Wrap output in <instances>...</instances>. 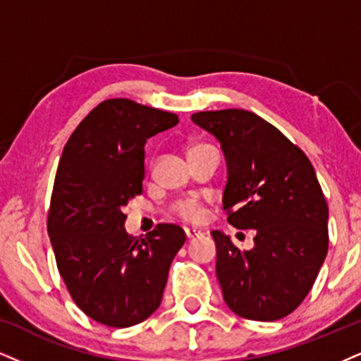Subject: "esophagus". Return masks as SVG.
<instances>
[{
	"instance_id": "1",
	"label": "esophagus",
	"mask_w": 361,
	"mask_h": 361,
	"mask_svg": "<svg viewBox=\"0 0 361 361\" xmlns=\"http://www.w3.org/2000/svg\"><path fill=\"white\" fill-rule=\"evenodd\" d=\"M184 233H185V238H188V239H194V238H197V235L202 234L201 231L194 229V228H185Z\"/></svg>"
}]
</instances>
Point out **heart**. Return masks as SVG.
<instances>
[{
	"label": "heart",
	"mask_w": 361,
	"mask_h": 361,
	"mask_svg": "<svg viewBox=\"0 0 361 361\" xmlns=\"http://www.w3.org/2000/svg\"><path fill=\"white\" fill-rule=\"evenodd\" d=\"M202 145H206V144L189 145L188 155L192 154L195 149H199V147H202ZM173 212H176L177 216L182 217V219H185V221H197L199 217H201V207H199V204L192 201V199H185V201L177 202L176 206H173Z\"/></svg>",
	"instance_id": "1"
}]
</instances>
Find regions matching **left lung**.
I'll return each mask as SVG.
<instances>
[{
	"label": "left lung",
	"instance_id": "obj_1",
	"mask_svg": "<svg viewBox=\"0 0 361 361\" xmlns=\"http://www.w3.org/2000/svg\"><path fill=\"white\" fill-rule=\"evenodd\" d=\"M221 142L228 162L222 209L238 229H256L239 251L221 231L216 273L239 317L276 322L303 303L328 252V204L310 159L259 115L228 109L194 114Z\"/></svg>",
	"mask_w": 361,
	"mask_h": 361
}]
</instances>
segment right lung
Returning <instances> with one entry per match:
<instances>
[{"label":"right lung","mask_w":361,"mask_h":361,"mask_svg":"<svg viewBox=\"0 0 361 361\" xmlns=\"http://www.w3.org/2000/svg\"><path fill=\"white\" fill-rule=\"evenodd\" d=\"M177 122L176 114L133 100H104L78 123L58 164L47 224L58 271L78 308L105 326H133L159 308L185 243L176 224L133 238L122 211L142 194L147 139Z\"/></svg>","instance_id":"obj_1"}]
</instances>
